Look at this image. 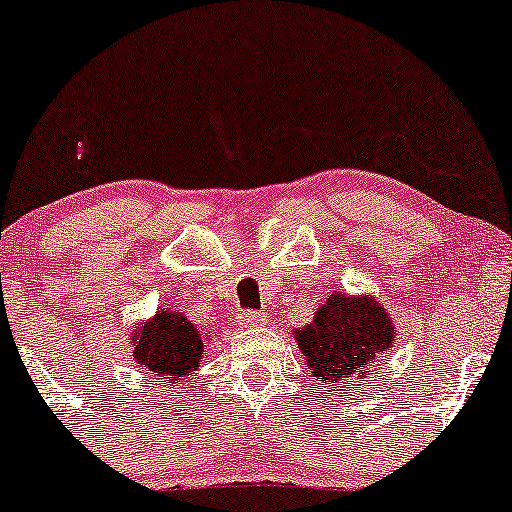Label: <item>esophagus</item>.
Segmentation results:
<instances>
[{"instance_id": "esophagus-1", "label": "esophagus", "mask_w": 512, "mask_h": 512, "mask_svg": "<svg viewBox=\"0 0 512 512\" xmlns=\"http://www.w3.org/2000/svg\"><path fill=\"white\" fill-rule=\"evenodd\" d=\"M238 325L245 327V330H250V327H260V325H264V315L262 313H240Z\"/></svg>"}]
</instances>
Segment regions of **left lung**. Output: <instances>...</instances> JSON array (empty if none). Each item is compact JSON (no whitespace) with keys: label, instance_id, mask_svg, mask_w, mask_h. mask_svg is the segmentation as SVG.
<instances>
[{"label":"left lung","instance_id":"8db88e82","mask_svg":"<svg viewBox=\"0 0 512 512\" xmlns=\"http://www.w3.org/2000/svg\"><path fill=\"white\" fill-rule=\"evenodd\" d=\"M395 332V322L373 296L351 298L334 291L315 310L313 322L293 334L313 383L330 387L370 375L375 358L395 344Z\"/></svg>","mask_w":512,"mask_h":512}]
</instances>
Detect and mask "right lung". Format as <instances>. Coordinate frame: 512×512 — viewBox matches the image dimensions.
<instances>
[{
  "label": "right lung",
  "mask_w": 512,
  "mask_h": 512,
  "mask_svg": "<svg viewBox=\"0 0 512 512\" xmlns=\"http://www.w3.org/2000/svg\"><path fill=\"white\" fill-rule=\"evenodd\" d=\"M132 346L134 361L151 378L149 385L168 390L185 383L204 354V339L197 325L170 308L158 310L149 322H142L132 334Z\"/></svg>",
  "instance_id": "right-lung-1"
}]
</instances>
